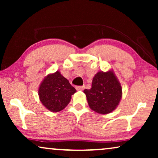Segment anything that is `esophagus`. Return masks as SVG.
Returning a JSON list of instances; mask_svg holds the SVG:
<instances>
[{"label":"esophagus","mask_w":158,"mask_h":158,"mask_svg":"<svg viewBox=\"0 0 158 158\" xmlns=\"http://www.w3.org/2000/svg\"><path fill=\"white\" fill-rule=\"evenodd\" d=\"M84 88H85V86L83 85V86H77L76 87V89L77 90H83Z\"/></svg>","instance_id":"1"}]
</instances>
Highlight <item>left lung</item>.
Wrapping results in <instances>:
<instances>
[{
    "label": "left lung",
    "instance_id": "1",
    "mask_svg": "<svg viewBox=\"0 0 158 158\" xmlns=\"http://www.w3.org/2000/svg\"><path fill=\"white\" fill-rule=\"evenodd\" d=\"M122 87L111 71L98 72L92 81L91 88L85 89L90 109L101 114H109L117 106L122 98Z\"/></svg>",
    "mask_w": 158,
    "mask_h": 158
}]
</instances>
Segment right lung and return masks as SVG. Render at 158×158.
<instances>
[{
	"mask_svg": "<svg viewBox=\"0 0 158 158\" xmlns=\"http://www.w3.org/2000/svg\"><path fill=\"white\" fill-rule=\"evenodd\" d=\"M75 92V88L57 71L45 77L39 89V96L41 102L47 109L57 112L68 104L71 96Z\"/></svg>",
	"mask_w": 158,
	"mask_h": 158,
	"instance_id": "1",
	"label": "right lung"
}]
</instances>
